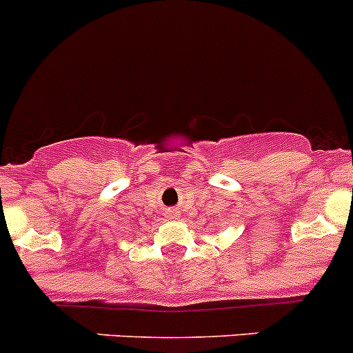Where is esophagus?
Wrapping results in <instances>:
<instances>
[{
	"label": "esophagus",
	"mask_w": 353,
	"mask_h": 353,
	"mask_svg": "<svg viewBox=\"0 0 353 353\" xmlns=\"http://www.w3.org/2000/svg\"><path fill=\"white\" fill-rule=\"evenodd\" d=\"M174 215H176V213H174Z\"/></svg>",
	"instance_id": "1"
}]
</instances>
